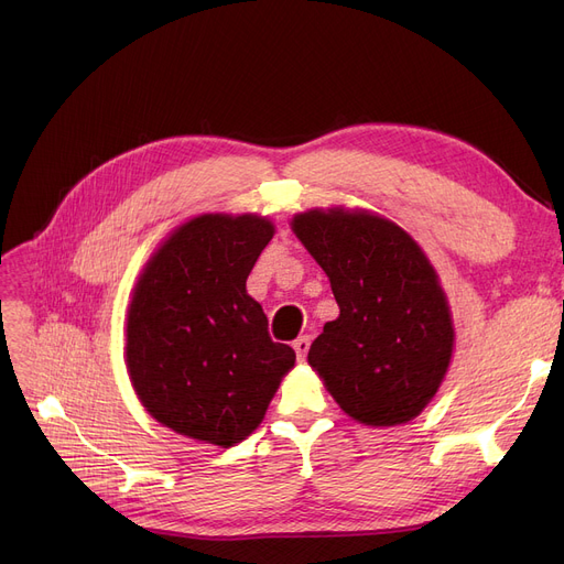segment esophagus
Wrapping results in <instances>:
<instances>
[{
    "label": "esophagus",
    "instance_id": "obj_1",
    "mask_svg": "<svg viewBox=\"0 0 564 564\" xmlns=\"http://www.w3.org/2000/svg\"><path fill=\"white\" fill-rule=\"evenodd\" d=\"M292 347H294V351H297L300 361H304V359H306V354H308V347H311V338H308V336H300L297 340L292 343Z\"/></svg>",
    "mask_w": 564,
    "mask_h": 564
}]
</instances>
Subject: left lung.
<instances>
[{"mask_svg":"<svg viewBox=\"0 0 564 564\" xmlns=\"http://www.w3.org/2000/svg\"><path fill=\"white\" fill-rule=\"evenodd\" d=\"M292 230L327 272L340 308L313 340L308 364L354 421L391 427L416 419L455 343L427 256L398 224L366 210H308Z\"/></svg>","mask_w":564,"mask_h":564,"instance_id":"left-lung-1","label":"left lung"}]
</instances>
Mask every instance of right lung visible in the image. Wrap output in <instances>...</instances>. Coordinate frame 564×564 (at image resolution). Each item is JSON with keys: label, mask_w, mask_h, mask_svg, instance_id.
Masks as SVG:
<instances>
[{"label": "right lung", "mask_w": 564, "mask_h": 564, "mask_svg": "<svg viewBox=\"0 0 564 564\" xmlns=\"http://www.w3.org/2000/svg\"><path fill=\"white\" fill-rule=\"evenodd\" d=\"M274 226L200 215L145 262L128 311V370L151 416L230 448L264 419L294 349L274 343L247 279Z\"/></svg>", "instance_id": "right-lung-1"}]
</instances>
